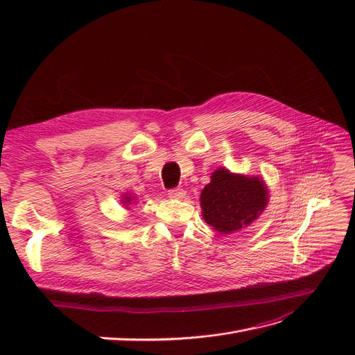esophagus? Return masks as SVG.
<instances>
[{
  "label": "esophagus",
  "instance_id": "34e87169",
  "mask_svg": "<svg viewBox=\"0 0 355 355\" xmlns=\"http://www.w3.org/2000/svg\"><path fill=\"white\" fill-rule=\"evenodd\" d=\"M185 196H187V191L182 189V188H175V189H170L168 191V197L170 198L182 200V198H185Z\"/></svg>",
  "mask_w": 355,
  "mask_h": 355
}]
</instances>
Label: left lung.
I'll list each match as a JSON object with an SVG mask.
<instances>
[{
    "label": "left lung",
    "mask_w": 355,
    "mask_h": 355,
    "mask_svg": "<svg viewBox=\"0 0 355 355\" xmlns=\"http://www.w3.org/2000/svg\"><path fill=\"white\" fill-rule=\"evenodd\" d=\"M200 201L204 220L218 232L230 234L259 218L268 204V189L261 178L218 168L201 191Z\"/></svg>",
    "instance_id": "1"
}]
</instances>
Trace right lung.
Here are the masks:
<instances>
[{
    "label": "right lung",
    "instance_id": "obj_1",
    "mask_svg": "<svg viewBox=\"0 0 355 355\" xmlns=\"http://www.w3.org/2000/svg\"><path fill=\"white\" fill-rule=\"evenodd\" d=\"M132 200H133V197H130V196H125L123 201H124V204H130V202H132Z\"/></svg>",
    "mask_w": 355,
    "mask_h": 355
}]
</instances>
